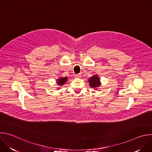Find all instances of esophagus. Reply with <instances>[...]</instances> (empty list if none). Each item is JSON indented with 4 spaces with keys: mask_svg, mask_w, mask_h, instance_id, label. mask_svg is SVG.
<instances>
[{
    "mask_svg": "<svg viewBox=\"0 0 152 152\" xmlns=\"http://www.w3.org/2000/svg\"><path fill=\"white\" fill-rule=\"evenodd\" d=\"M75 77L76 78H80L81 77V75L80 74H77L75 75Z\"/></svg>",
    "mask_w": 152,
    "mask_h": 152,
    "instance_id": "34e87169",
    "label": "esophagus"
}]
</instances>
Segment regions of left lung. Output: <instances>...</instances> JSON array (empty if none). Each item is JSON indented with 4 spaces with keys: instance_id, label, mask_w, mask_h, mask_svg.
Returning <instances> with one entry per match:
<instances>
[{
    "instance_id": "1",
    "label": "left lung",
    "mask_w": 152,
    "mask_h": 152,
    "mask_svg": "<svg viewBox=\"0 0 152 152\" xmlns=\"http://www.w3.org/2000/svg\"><path fill=\"white\" fill-rule=\"evenodd\" d=\"M89 85L91 88L97 90L99 86L101 85V82L100 77L98 76V75H94L88 79Z\"/></svg>"
}]
</instances>
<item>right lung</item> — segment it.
<instances>
[{
	"label": "right lung",
	"instance_id": "right-lung-1",
	"mask_svg": "<svg viewBox=\"0 0 152 152\" xmlns=\"http://www.w3.org/2000/svg\"><path fill=\"white\" fill-rule=\"evenodd\" d=\"M67 77H59L58 79H57L56 80V83L58 85H59V86H62L64 85V83H66L67 81ZM58 89H60V87L58 88Z\"/></svg>",
	"mask_w": 152,
	"mask_h": 152
}]
</instances>
